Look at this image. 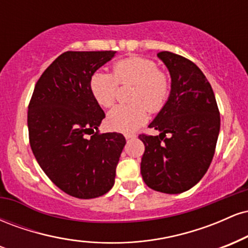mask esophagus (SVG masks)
I'll return each instance as SVG.
<instances>
[{
  "label": "esophagus",
  "instance_id": "esophagus-1",
  "mask_svg": "<svg viewBox=\"0 0 248 248\" xmlns=\"http://www.w3.org/2000/svg\"><path fill=\"white\" fill-rule=\"evenodd\" d=\"M124 138H126V140H132V139L136 138V135H135V134L127 133V134H124Z\"/></svg>",
  "mask_w": 248,
  "mask_h": 248
}]
</instances>
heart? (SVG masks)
Listing matches in <instances>:
<instances>
[{
  "mask_svg": "<svg viewBox=\"0 0 248 248\" xmlns=\"http://www.w3.org/2000/svg\"><path fill=\"white\" fill-rule=\"evenodd\" d=\"M118 82L135 84L130 105H119L108 113L106 122L109 129L119 133L135 132L148 120V108L158 112L166 104L170 93V81L164 72L158 70L152 59L130 57L114 64L113 75L98 70L90 78V91L101 107L114 104Z\"/></svg>",
  "mask_w": 248,
  "mask_h": 248,
  "instance_id": "obj_1",
  "label": "heart"
}]
</instances>
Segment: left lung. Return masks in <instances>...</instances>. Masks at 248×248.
Returning <instances> with one entry per match:
<instances>
[{
	"instance_id": "obj_1",
	"label": "left lung",
	"mask_w": 248,
	"mask_h": 248,
	"mask_svg": "<svg viewBox=\"0 0 248 248\" xmlns=\"http://www.w3.org/2000/svg\"><path fill=\"white\" fill-rule=\"evenodd\" d=\"M157 57L169 71L171 90L149 124L160 134L139 136L146 147L141 175L150 189L175 195L195 186L209 169L220 115L211 85L195 62L169 51Z\"/></svg>"
}]
</instances>
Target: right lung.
Here are the masks:
<instances>
[{"label":"right lung","mask_w":248,"mask_h":248,"mask_svg":"<svg viewBox=\"0 0 248 248\" xmlns=\"http://www.w3.org/2000/svg\"><path fill=\"white\" fill-rule=\"evenodd\" d=\"M115 53H62L43 72L29 104L28 128L37 162L59 189L77 198H96L112 189L126 144L122 134L98 133L105 113L90 91L91 76Z\"/></svg>","instance_id":"1"}]
</instances>
